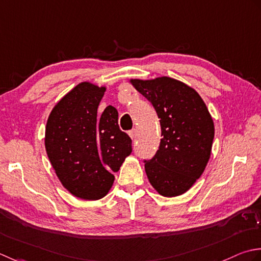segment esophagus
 <instances>
[{
    "instance_id": "esophagus-1",
    "label": "esophagus",
    "mask_w": 261,
    "mask_h": 261,
    "mask_svg": "<svg viewBox=\"0 0 261 261\" xmlns=\"http://www.w3.org/2000/svg\"><path fill=\"white\" fill-rule=\"evenodd\" d=\"M128 135L130 136L132 140H135V137H136V129H132V130H129V132H128Z\"/></svg>"
}]
</instances>
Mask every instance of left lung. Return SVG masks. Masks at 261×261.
I'll list each match as a JSON object with an SVG mask.
<instances>
[{
	"label": "left lung",
	"mask_w": 261,
	"mask_h": 261,
	"mask_svg": "<svg viewBox=\"0 0 261 261\" xmlns=\"http://www.w3.org/2000/svg\"><path fill=\"white\" fill-rule=\"evenodd\" d=\"M129 82L160 118V146L145 163L148 181L164 197L182 195L210 161L215 133L210 111L198 92L179 80L160 76Z\"/></svg>",
	"instance_id": "8db88e82"
}]
</instances>
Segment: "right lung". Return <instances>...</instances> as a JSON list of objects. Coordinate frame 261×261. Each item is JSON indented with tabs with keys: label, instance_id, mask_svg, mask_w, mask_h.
I'll return each instance as SVG.
<instances>
[{
	"label": "right lung",
	"instance_id": "add662e5",
	"mask_svg": "<svg viewBox=\"0 0 261 261\" xmlns=\"http://www.w3.org/2000/svg\"><path fill=\"white\" fill-rule=\"evenodd\" d=\"M105 86L79 83L51 109L45 129L47 155L61 184L75 197L98 200L132 153V140L118 126V111L99 115Z\"/></svg>",
	"mask_w": 261,
	"mask_h": 261
}]
</instances>
